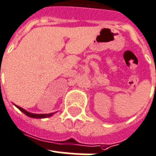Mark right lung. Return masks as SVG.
Segmentation results:
<instances>
[{"mask_svg": "<svg viewBox=\"0 0 156 156\" xmlns=\"http://www.w3.org/2000/svg\"><path fill=\"white\" fill-rule=\"evenodd\" d=\"M17 108L20 110L21 111H22L25 115H26L29 117L31 118H34V119H43V118H47V117H50L52 115H54V113H50V114H33V113H30V112H28L25 110V109L21 108V107H18V106H16Z\"/></svg>", "mask_w": 156, "mask_h": 156, "instance_id": "add662e5", "label": "right lung"}]
</instances>
